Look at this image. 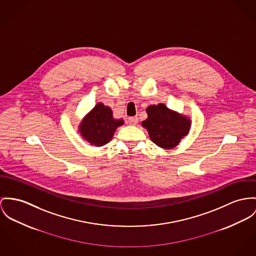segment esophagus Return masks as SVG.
Instances as JSON below:
<instances>
[{
    "label": "esophagus",
    "mask_w": 256,
    "mask_h": 256,
    "mask_svg": "<svg viewBox=\"0 0 256 256\" xmlns=\"http://www.w3.org/2000/svg\"><path fill=\"white\" fill-rule=\"evenodd\" d=\"M128 122H130V124H132V126H136V124H138V117H130V118H128Z\"/></svg>",
    "instance_id": "34e87169"
}]
</instances>
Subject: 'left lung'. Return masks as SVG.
Returning <instances> with one entry per match:
<instances>
[{
    "label": "left lung",
    "instance_id": "obj_1",
    "mask_svg": "<svg viewBox=\"0 0 256 256\" xmlns=\"http://www.w3.org/2000/svg\"><path fill=\"white\" fill-rule=\"evenodd\" d=\"M148 118L141 122L147 130L150 139L162 149L170 150L188 136L192 120L186 115L168 108L164 103L149 105L146 109Z\"/></svg>",
    "mask_w": 256,
    "mask_h": 256
}]
</instances>
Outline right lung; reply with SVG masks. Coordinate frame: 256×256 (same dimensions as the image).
Instances as JSON below:
<instances>
[{
  "label": "right lung",
  "instance_id": "obj_1",
  "mask_svg": "<svg viewBox=\"0 0 256 256\" xmlns=\"http://www.w3.org/2000/svg\"><path fill=\"white\" fill-rule=\"evenodd\" d=\"M122 118H115L109 106L98 102L86 116L78 126L80 136L92 146L101 147L111 141L118 126H122Z\"/></svg>",
  "mask_w": 256,
  "mask_h": 256
}]
</instances>
